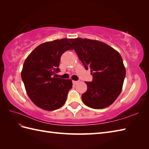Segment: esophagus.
Returning a JSON list of instances; mask_svg holds the SVG:
<instances>
[{
  "label": "esophagus",
  "instance_id": "esophagus-1",
  "mask_svg": "<svg viewBox=\"0 0 149 149\" xmlns=\"http://www.w3.org/2000/svg\"><path fill=\"white\" fill-rule=\"evenodd\" d=\"M79 83V81H73V84H77Z\"/></svg>",
  "mask_w": 149,
  "mask_h": 149
}]
</instances>
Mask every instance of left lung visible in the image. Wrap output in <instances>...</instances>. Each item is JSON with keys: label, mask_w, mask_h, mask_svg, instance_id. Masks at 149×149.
Here are the masks:
<instances>
[{"label": "left lung", "mask_w": 149, "mask_h": 149, "mask_svg": "<svg viewBox=\"0 0 149 149\" xmlns=\"http://www.w3.org/2000/svg\"><path fill=\"white\" fill-rule=\"evenodd\" d=\"M86 70L90 68L91 82H85L87 90L82 95L85 105L103 109L119 96L125 77L122 56L116 50L100 41L86 38L70 39Z\"/></svg>", "instance_id": "8db88e82"}]
</instances>
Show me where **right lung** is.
<instances>
[{"label": "right lung", "instance_id": "1", "mask_svg": "<svg viewBox=\"0 0 149 149\" xmlns=\"http://www.w3.org/2000/svg\"><path fill=\"white\" fill-rule=\"evenodd\" d=\"M72 49L68 39L56 40L38 45L25 60L22 79L28 96L40 108L53 111L65 104L72 88V80L56 77L54 74L59 72L61 55Z\"/></svg>", "mask_w": 149, "mask_h": 149}]
</instances>
